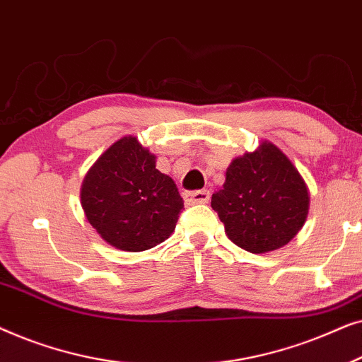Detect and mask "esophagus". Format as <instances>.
I'll list each match as a JSON object with an SVG mask.
<instances>
[{
	"mask_svg": "<svg viewBox=\"0 0 362 362\" xmlns=\"http://www.w3.org/2000/svg\"><path fill=\"white\" fill-rule=\"evenodd\" d=\"M209 199H211V191L209 189L185 192L186 204H206V202H209Z\"/></svg>",
	"mask_w": 362,
	"mask_h": 362,
	"instance_id": "34e87169",
	"label": "esophagus"
}]
</instances>
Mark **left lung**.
<instances>
[{"label":"left lung","instance_id":"8db88e82","mask_svg":"<svg viewBox=\"0 0 362 362\" xmlns=\"http://www.w3.org/2000/svg\"><path fill=\"white\" fill-rule=\"evenodd\" d=\"M211 206L235 245L265 254L298 234L308 216L310 192L285 153L264 141L230 163Z\"/></svg>","mask_w":362,"mask_h":362}]
</instances>
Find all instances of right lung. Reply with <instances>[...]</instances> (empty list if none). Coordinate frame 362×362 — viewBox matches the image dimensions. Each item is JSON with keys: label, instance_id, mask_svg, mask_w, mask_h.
Wrapping results in <instances>:
<instances>
[{"label": "right lung", "instance_id": "1", "mask_svg": "<svg viewBox=\"0 0 362 362\" xmlns=\"http://www.w3.org/2000/svg\"><path fill=\"white\" fill-rule=\"evenodd\" d=\"M81 202L102 239L125 252L166 240L185 207L175 181L156 170V156L132 135L93 163L83 177Z\"/></svg>", "mask_w": 362, "mask_h": 362}]
</instances>
